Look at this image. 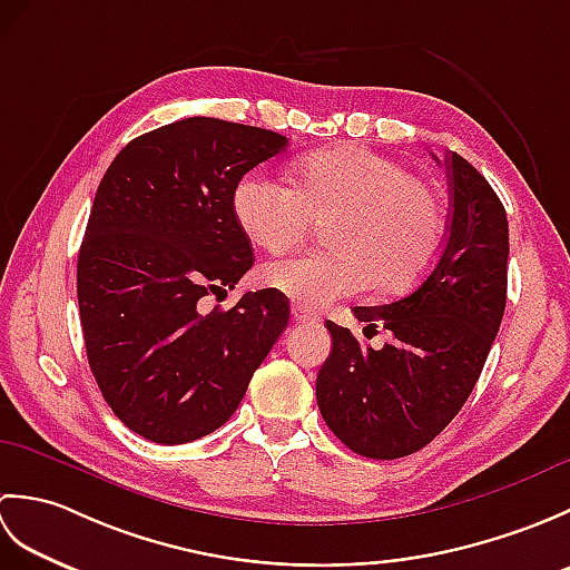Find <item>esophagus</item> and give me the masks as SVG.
<instances>
[{"label":"esophagus","instance_id":"34e87169","mask_svg":"<svg viewBox=\"0 0 570 570\" xmlns=\"http://www.w3.org/2000/svg\"><path fill=\"white\" fill-rule=\"evenodd\" d=\"M292 313H294V318H296L298 323H318L316 313L308 311L306 306H301V304H294V306H292Z\"/></svg>","mask_w":570,"mask_h":570}]
</instances>
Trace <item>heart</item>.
<instances>
[{"mask_svg": "<svg viewBox=\"0 0 570 570\" xmlns=\"http://www.w3.org/2000/svg\"><path fill=\"white\" fill-rule=\"evenodd\" d=\"M233 213L254 247L284 252L323 223L328 249L264 264L266 288L301 306H325L367 284L402 294L431 272L443 247L445 217L435 193L404 164L365 147L304 156L292 178L249 171L233 188Z\"/></svg>", "mask_w": 570, "mask_h": 570, "instance_id": "obj_1", "label": "heart"}]
</instances>
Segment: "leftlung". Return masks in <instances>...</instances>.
<instances>
[{"mask_svg":"<svg viewBox=\"0 0 570 570\" xmlns=\"http://www.w3.org/2000/svg\"><path fill=\"white\" fill-rule=\"evenodd\" d=\"M439 161V159H435ZM451 188L448 235L416 292L386 306H357L367 328L394 335L362 347L328 321L333 350L316 380L318 409L350 451L394 460L421 451L475 386L507 304L510 227L498 193L475 166L443 156Z\"/></svg>","mask_w":570,"mask_h":570,"instance_id":"1","label":"left lung"}]
</instances>
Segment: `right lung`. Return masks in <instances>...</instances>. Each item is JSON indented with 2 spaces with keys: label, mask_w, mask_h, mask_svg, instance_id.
Returning a JSON list of instances; mask_svg holds the SVG:
<instances>
[{
  "label": "right lung",
  "mask_w": 570,
  "mask_h": 570,
  "mask_svg": "<svg viewBox=\"0 0 570 570\" xmlns=\"http://www.w3.org/2000/svg\"><path fill=\"white\" fill-rule=\"evenodd\" d=\"M286 147L269 129L188 117L129 141L100 180L78 254L82 337L105 402L147 441L220 429L286 328L274 288L203 311L254 264L235 184Z\"/></svg>",
  "instance_id": "obj_1"
}]
</instances>
